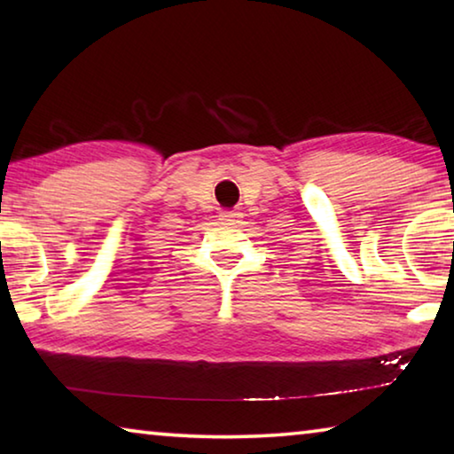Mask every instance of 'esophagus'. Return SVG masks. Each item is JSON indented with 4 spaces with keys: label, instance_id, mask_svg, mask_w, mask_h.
<instances>
[{
    "label": "esophagus",
    "instance_id": "34e87169",
    "mask_svg": "<svg viewBox=\"0 0 454 454\" xmlns=\"http://www.w3.org/2000/svg\"><path fill=\"white\" fill-rule=\"evenodd\" d=\"M240 218H242L240 212H234V210L220 212V220L222 222H230V224H238V222H240Z\"/></svg>",
    "mask_w": 454,
    "mask_h": 454
}]
</instances>
